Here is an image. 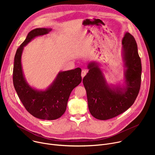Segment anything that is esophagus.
<instances>
[{
	"label": "esophagus",
	"mask_w": 155,
	"mask_h": 155,
	"mask_svg": "<svg viewBox=\"0 0 155 155\" xmlns=\"http://www.w3.org/2000/svg\"><path fill=\"white\" fill-rule=\"evenodd\" d=\"M86 73H87V71L86 70H83L81 71V77L83 78L86 75Z\"/></svg>",
	"instance_id": "1"
}]
</instances>
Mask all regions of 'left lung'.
I'll return each instance as SVG.
<instances>
[{
	"mask_svg": "<svg viewBox=\"0 0 155 155\" xmlns=\"http://www.w3.org/2000/svg\"><path fill=\"white\" fill-rule=\"evenodd\" d=\"M122 59L124 68V82L108 84L101 64L92 61L87 64L88 72L83 79L90 112L95 118L106 120L124 112L136 101L141 83L142 64L137 43L126 32L122 40Z\"/></svg>",
	"mask_w": 155,
	"mask_h": 155,
	"instance_id": "obj_1",
	"label": "left lung"
}]
</instances>
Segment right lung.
I'll return each mask as SVG.
<instances>
[{
    "label": "right lung",
    "mask_w": 155,
    "mask_h": 155,
    "mask_svg": "<svg viewBox=\"0 0 155 155\" xmlns=\"http://www.w3.org/2000/svg\"><path fill=\"white\" fill-rule=\"evenodd\" d=\"M51 28H37L28 34L18 48L14 59L13 81L21 102L32 116L45 120L60 118L65 112L72 91L81 81L80 68L61 71L45 90L30 86L25 77L21 64L24 47L37 37L48 34Z\"/></svg>",
    "instance_id": "1"
}]
</instances>
